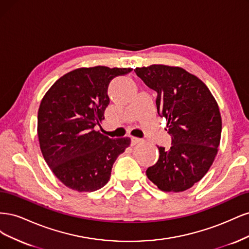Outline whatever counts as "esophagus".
Listing matches in <instances>:
<instances>
[{
	"mask_svg": "<svg viewBox=\"0 0 249 249\" xmlns=\"http://www.w3.org/2000/svg\"><path fill=\"white\" fill-rule=\"evenodd\" d=\"M141 141V139L140 138H138V137H132V144H137V143H139Z\"/></svg>",
	"mask_w": 249,
	"mask_h": 249,
	"instance_id": "1",
	"label": "esophagus"
}]
</instances>
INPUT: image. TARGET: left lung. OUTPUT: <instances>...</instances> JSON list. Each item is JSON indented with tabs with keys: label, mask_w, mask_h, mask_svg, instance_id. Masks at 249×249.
Returning a JSON list of instances; mask_svg holds the SVG:
<instances>
[{
	"label": "left lung",
	"mask_w": 249,
	"mask_h": 249,
	"mask_svg": "<svg viewBox=\"0 0 249 249\" xmlns=\"http://www.w3.org/2000/svg\"><path fill=\"white\" fill-rule=\"evenodd\" d=\"M135 72L157 91L158 114L167 120L172 145L159 147V160L147 178L164 192H182L205 177L218 152L222 120L219 107L200 79L182 67H136Z\"/></svg>",
	"instance_id": "left-lung-1"
}]
</instances>
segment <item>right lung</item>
Instances as JSON below:
<instances>
[{
  "label": "right lung",
  "mask_w": 249,
  "mask_h": 249,
  "mask_svg": "<svg viewBox=\"0 0 249 249\" xmlns=\"http://www.w3.org/2000/svg\"><path fill=\"white\" fill-rule=\"evenodd\" d=\"M132 69L81 67L51 86L38 109L37 134L42 156L57 178L70 189L92 192L108 183L113 163L131 138H109L96 125L105 119L113 78Z\"/></svg>",
  "instance_id": "right-lung-1"
}]
</instances>
